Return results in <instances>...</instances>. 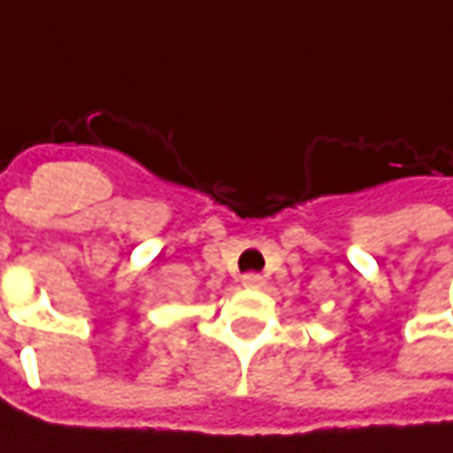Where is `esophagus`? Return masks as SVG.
<instances>
[{
  "mask_svg": "<svg viewBox=\"0 0 453 453\" xmlns=\"http://www.w3.org/2000/svg\"><path fill=\"white\" fill-rule=\"evenodd\" d=\"M240 284L245 286V288H262V286H265V276L245 274V276H240Z\"/></svg>",
  "mask_w": 453,
  "mask_h": 453,
  "instance_id": "obj_1",
  "label": "esophagus"
}]
</instances>
